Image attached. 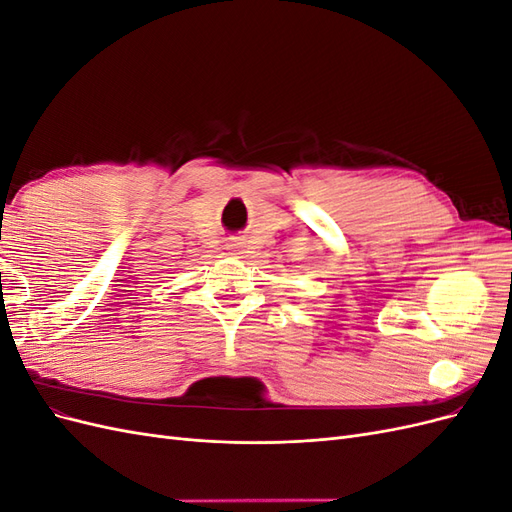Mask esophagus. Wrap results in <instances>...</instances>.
I'll return each instance as SVG.
<instances>
[{"label": "esophagus", "mask_w": 512, "mask_h": 512, "mask_svg": "<svg viewBox=\"0 0 512 512\" xmlns=\"http://www.w3.org/2000/svg\"><path fill=\"white\" fill-rule=\"evenodd\" d=\"M228 252L230 254H235V256H239V254H243V243L239 241V239H232V241H228Z\"/></svg>", "instance_id": "obj_1"}]
</instances>
